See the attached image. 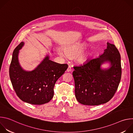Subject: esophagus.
<instances>
[{"label":"esophagus","instance_id":"34e87169","mask_svg":"<svg viewBox=\"0 0 133 133\" xmlns=\"http://www.w3.org/2000/svg\"><path fill=\"white\" fill-rule=\"evenodd\" d=\"M71 66H70V65H69V66H68V68H67V71H71Z\"/></svg>","mask_w":133,"mask_h":133}]
</instances>
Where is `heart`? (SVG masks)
Returning a JSON list of instances; mask_svg holds the SVG:
<instances>
[{
  "instance_id": "1",
  "label": "heart",
  "mask_w": 133,
  "mask_h": 133,
  "mask_svg": "<svg viewBox=\"0 0 133 133\" xmlns=\"http://www.w3.org/2000/svg\"><path fill=\"white\" fill-rule=\"evenodd\" d=\"M86 49V46H79L77 47H72L67 48L65 49V52L66 55L68 56H75L78 55L76 57V59L78 62L81 63L85 62L87 59V55L85 54L82 53L85 49ZM58 52L59 54L61 56H64V52L61 50H58Z\"/></svg>"
}]
</instances>
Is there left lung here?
Segmentation results:
<instances>
[{
    "label": "left lung",
    "mask_w": 133,
    "mask_h": 133,
    "mask_svg": "<svg viewBox=\"0 0 133 133\" xmlns=\"http://www.w3.org/2000/svg\"><path fill=\"white\" fill-rule=\"evenodd\" d=\"M109 62L111 66L102 70L100 66ZM75 97L85 105L95 106L106 103L114 95L122 76L120 53L113 44L107 43V49L99 57L88 60L74 66Z\"/></svg>",
    "instance_id": "8db88e82"
}]
</instances>
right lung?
<instances>
[{
	"instance_id": "obj_1",
	"label": "right lung",
	"mask_w": 133,
	"mask_h": 133,
	"mask_svg": "<svg viewBox=\"0 0 133 133\" xmlns=\"http://www.w3.org/2000/svg\"><path fill=\"white\" fill-rule=\"evenodd\" d=\"M24 44L21 43L12 54L9 67L12 87L22 101L32 105L44 104L52 98L55 84L66 70L68 65L52 62L47 56L34 70L26 71L21 68L18 59L19 50Z\"/></svg>"
}]
</instances>
